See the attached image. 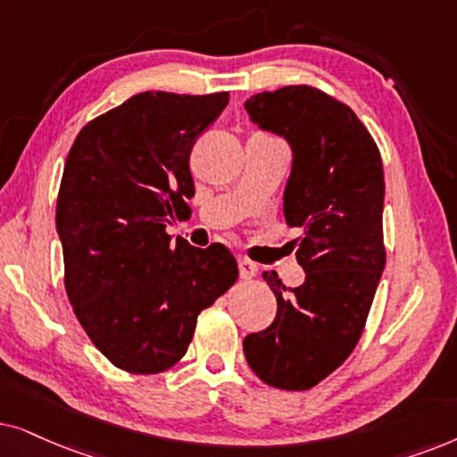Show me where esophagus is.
Instances as JSON below:
<instances>
[{
    "label": "esophagus",
    "mask_w": 457,
    "mask_h": 457,
    "mask_svg": "<svg viewBox=\"0 0 457 457\" xmlns=\"http://www.w3.org/2000/svg\"><path fill=\"white\" fill-rule=\"evenodd\" d=\"M238 270H240V278L242 279H251V278H254L257 276V263H253L251 259H245V257H240L238 259Z\"/></svg>",
    "instance_id": "esophagus-1"
}]
</instances>
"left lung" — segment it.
I'll return each instance as SVG.
<instances>
[{"instance_id":"1","label":"left lung","mask_w":457,"mask_h":457,"mask_svg":"<svg viewBox=\"0 0 457 457\" xmlns=\"http://www.w3.org/2000/svg\"><path fill=\"white\" fill-rule=\"evenodd\" d=\"M245 106L292 148L284 215L301 232L295 246L305 282L286 288L276 271H265L276 320L242 345L265 385L307 391L360 343L385 270L382 158L357 114L312 85L263 91Z\"/></svg>"}]
</instances>
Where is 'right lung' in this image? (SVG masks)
<instances>
[{"label":"right lung","mask_w":457,"mask_h":457,"mask_svg":"<svg viewBox=\"0 0 457 457\" xmlns=\"http://www.w3.org/2000/svg\"><path fill=\"white\" fill-rule=\"evenodd\" d=\"M229 94L144 91L79 131L56 229L79 324L112 366L158 374L186 355L198 315L238 278L225 246L171 242L194 196L190 152Z\"/></svg>","instance_id":"add662e5"}]
</instances>
